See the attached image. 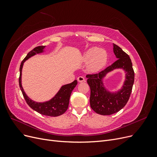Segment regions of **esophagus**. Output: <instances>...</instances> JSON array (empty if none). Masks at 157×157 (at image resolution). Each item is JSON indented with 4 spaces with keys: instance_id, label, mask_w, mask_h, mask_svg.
<instances>
[{
    "instance_id": "obj_1",
    "label": "esophagus",
    "mask_w": 157,
    "mask_h": 157,
    "mask_svg": "<svg viewBox=\"0 0 157 157\" xmlns=\"http://www.w3.org/2000/svg\"><path fill=\"white\" fill-rule=\"evenodd\" d=\"M77 80L79 82H82L85 81V79L83 77H82V76H80V77H78L77 78Z\"/></svg>"
}]
</instances>
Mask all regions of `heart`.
Segmentation results:
<instances>
[{
	"mask_svg": "<svg viewBox=\"0 0 157 157\" xmlns=\"http://www.w3.org/2000/svg\"><path fill=\"white\" fill-rule=\"evenodd\" d=\"M107 52L102 48L92 47L84 52L82 56L83 63H86L88 73H96L104 67L107 61Z\"/></svg>",
	"mask_w": 157,
	"mask_h": 157,
	"instance_id": "heart-1",
	"label": "heart"
}]
</instances>
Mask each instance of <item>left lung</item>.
I'll list each match as a JSON object with an SVG mask.
<instances>
[{
  "label": "left lung",
  "mask_w": 157,
  "mask_h": 157,
  "mask_svg": "<svg viewBox=\"0 0 157 157\" xmlns=\"http://www.w3.org/2000/svg\"><path fill=\"white\" fill-rule=\"evenodd\" d=\"M113 52L118 59L112 65L98 74L86 75L90 88V107L98 114L110 115L119 111L127 103L130 96L134 82V71L129 56L115 44ZM115 69H122L125 73V79L121 89L110 91L104 85L106 75Z\"/></svg>",
  "instance_id": "obj_1"
}]
</instances>
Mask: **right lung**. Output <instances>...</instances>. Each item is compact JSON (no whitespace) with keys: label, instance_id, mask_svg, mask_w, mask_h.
Segmentation results:
<instances>
[{"label":"right lung","instance_id":"obj_1","mask_svg":"<svg viewBox=\"0 0 157 157\" xmlns=\"http://www.w3.org/2000/svg\"><path fill=\"white\" fill-rule=\"evenodd\" d=\"M45 48L46 46L36 47L33 50L29 52L24 59L22 61L20 67V78H19V84H20V87L23 97H24L27 103L31 109L41 114V115L50 117H58L63 115L67 111L69 106L71 94L78 83L77 80H75L73 82L70 84L63 85V86L60 88L59 91L56 94L53 98H51L50 100L44 102H38L33 100L26 94L22 86V69L25 61L36 54L43 53V52H45Z\"/></svg>","mask_w":157,"mask_h":157}]
</instances>
